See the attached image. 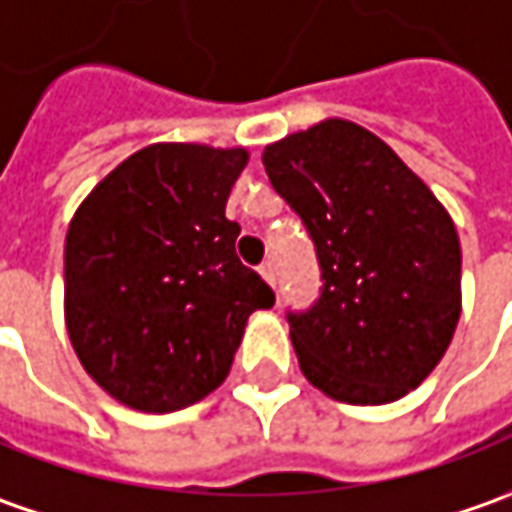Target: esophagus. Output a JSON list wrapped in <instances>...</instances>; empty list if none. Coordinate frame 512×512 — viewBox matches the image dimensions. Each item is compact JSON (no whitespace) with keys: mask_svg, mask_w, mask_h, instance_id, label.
Here are the masks:
<instances>
[{"mask_svg":"<svg viewBox=\"0 0 512 512\" xmlns=\"http://www.w3.org/2000/svg\"><path fill=\"white\" fill-rule=\"evenodd\" d=\"M260 277H263V280H266L269 286H274V277H277V274H274V263H272V260L260 263Z\"/></svg>","mask_w":512,"mask_h":512,"instance_id":"34e87169","label":"esophagus"}]
</instances>
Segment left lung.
<instances>
[{"mask_svg": "<svg viewBox=\"0 0 512 512\" xmlns=\"http://www.w3.org/2000/svg\"><path fill=\"white\" fill-rule=\"evenodd\" d=\"M263 167L323 269L320 300L289 311L300 371L348 405L405 397L445 357L462 314L448 209L382 138L345 118L274 141Z\"/></svg>", "mask_w": 512, "mask_h": 512, "instance_id": "left-lung-1", "label": "left lung"}]
</instances>
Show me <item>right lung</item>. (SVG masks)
Masks as SVG:
<instances>
[{
    "label": "right lung",
    "instance_id": "obj_1",
    "mask_svg": "<svg viewBox=\"0 0 512 512\" xmlns=\"http://www.w3.org/2000/svg\"><path fill=\"white\" fill-rule=\"evenodd\" d=\"M249 152L150 144L98 181L64 240V323L121 405L169 414L221 385L274 291L235 255L226 201Z\"/></svg>",
    "mask_w": 512,
    "mask_h": 512
}]
</instances>
